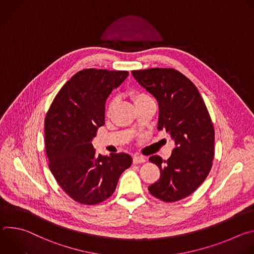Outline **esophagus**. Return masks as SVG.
Instances as JSON below:
<instances>
[{"label":"esophagus","mask_w":254,"mask_h":254,"mask_svg":"<svg viewBox=\"0 0 254 254\" xmlns=\"http://www.w3.org/2000/svg\"><path fill=\"white\" fill-rule=\"evenodd\" d=\"M132 162L133 164H141L146 162V158L142 157V156H138V155H134L132 157Z\"/></svg>","instance_id":"esophagus-1"}]
</instances>
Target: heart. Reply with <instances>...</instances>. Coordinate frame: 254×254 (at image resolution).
I'll list each match as a JSON object with an SVG mask.
<instances>
[{
    "label": "heart",
    "instance_id": "obj_1",
    "mask_svg": "<svg viewBox=\"0 0 254 254\" xmlns=\"http://www.w3.org/2000/svg\"><path fill=\"white\" fill-rule=\"evenodd\" d=\"M131 97H132L133 102H134L135 104H136V103L143 102V101H148V100H151V99H152V97H151L147 92H144V91H133V92L131 93ZM115 102H116V99H115V98L111 99L110 103H108V105H107V113L111 112V110L113 108Z\"/></svg>",
    "mask_w": 254,
    "mask_h": 254
}]
</instances>
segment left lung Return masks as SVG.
<instances>
[{"mask_svg": "<svg viewBox=\"0 0 254 254\" xmlns=\"http://www.w3.org/2000/svg\"><path fill=\"white\" fill-rule=\"evenodd\" d=\"M132 75L158 100V129L169 132L176 144L167 161L150 157L161 176L149 191L164 202L182 200L199 188L213 165L215 131L210 115L197 87L180 71L149 68L132 70Z\"/></svg>", "mask_w": 254, "mask_h": 254, "instance_id": "left-lung-1", "label": "left lung"}]
</instances>
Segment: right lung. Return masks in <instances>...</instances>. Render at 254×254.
<instances>
[{"label": "right lung", "mask_w": 254, "mask_h": 254, "mask_svg": "<svg viewBox=\"0 0 254 254\" xmlns=\"http://www.w3.org/2000/svg\"><path fill=\"white\" fill-rule=\"evenodd\" d=\"M128 75L125 70L83 69L53 99L45 119L48 166L61 189L74 201L95 205L116 191L132 159L125 153L95 155L91 140L104 125L105 100Z\"/></svg>", "instance_id": "add662e5"}]
</instances>
